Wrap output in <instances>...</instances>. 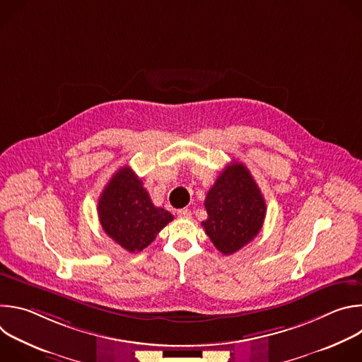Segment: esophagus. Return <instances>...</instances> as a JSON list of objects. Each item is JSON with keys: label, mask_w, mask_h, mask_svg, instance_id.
<instances>
[{"label": "esophagus", "mask_w": 362, "mask_h": 362, "mask_svg": "<svg viewBox=\"0 0 362 362\" xmlns=\"http://www.w3.org/2000/svg\"><path fill=\"white\" fill-rule=\"evenodd\" d=\"M177 216L180 219H189V218H192V212L189 209H180V211H177Z\"/></svg>", "instance_id": "esophagus-1"}]
</instances>
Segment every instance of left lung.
<instances>
[{
    "instance_id": "8db88e82",
    "label": "left lung",
    "mask_w": 362,
    "mask_h": 362,
    "mask_svg": "<svg viewBox=\"0 0 362 362\" xmlns=\"http://www.w3.org/2000/svg\"><path fill=\"white\" fill-rule=\"evenodd\" d=\"M206 235L223 255L247 245L262 229L267 203L247 168L232 162L219 175L204 199Z\"/></svg>"
}]
</instances>
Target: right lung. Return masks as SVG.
Segmentation results:
<instances>
[{
	"instance_id": "obj_1",
	"label": "right lung",
	"mask_w": 362,
	"mask_h": 362,
	"mask_svg": "<svg viewBox=\"0 0 362 362\" xmlns=\"http://www.w3.org/2000/svg\"><path fill=\"white\" fill-rule=\"evenodd\" d=\"M98 219L116 243L127 252H140L173 221V215L151 203L143 182L129 168H120L98 197Z\"/></svg>"
}]
</instances>
